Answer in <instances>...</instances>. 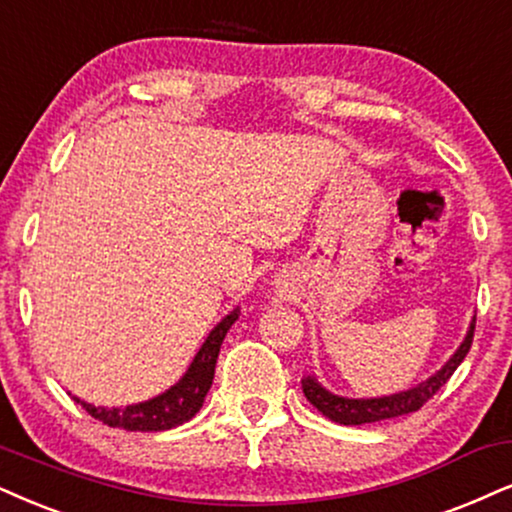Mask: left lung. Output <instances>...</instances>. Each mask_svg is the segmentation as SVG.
<instances>
[{
  "label": "left lung",
  "mask_w": 512,
  "mask_h": 512,
  "mask_svg": "<svg viewBox=\"0 0 512 512\" xmlns=\"http://www.w3.org/2000/svg\"><path fill=\"white\" fill-rule=\"evenodd\" d=\"M472 333H475V319H472L470 331L461 342V347L454 352V357L446 361L435 375H430L428 380H423V383L411 387V390L406 392H397V394H390V397H375V399H347V397H338V394L328 392L321 383H316L314 375H309V378L302 380V392L304 397L312 401L316 409L323 413V416L335 420V423L340 425H364V423H375V420L406 416V413L418 411L430 397H435L439 387L454 375L456 368L461 366V361L465 359V354L470 352Z\"/></svg>",
  "instance_id": "obj_1"
}]
</instances>
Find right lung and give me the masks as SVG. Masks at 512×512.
<instances>
[{"instance_id": "add662e5", "label": "right lung", "mask_w": 512, "mask_h": 512, "mask_svg": "<svg viewBox=\"0 0 512 512\" xmlns=\"http://www.w3.org/2000/svg\"><path fill=\"white\" fill-rule=\"evenodd\" d=\"M241 314V309H234L231 314H226L222 321L217 323L215 331L208 335V340L203 342V347L198 349L196 359L191 361L189 371L184 373V378L177 385H172L170 390L158 394V397L141 401V404L125 406V409H106V406H94L87 401H80L75 397L77 404H82V409L89 416L101 420L108 428H122L132 432H160V430H172L177 425L191 420L203 406L205 394H208L212 378H215V366L219 357V347L226 338V331L234 326V321Z\"/></svg>"}]
</instances>
